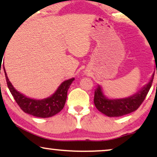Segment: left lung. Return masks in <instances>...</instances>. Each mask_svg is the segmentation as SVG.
I'll return each instance as SVG.
<instances>
[{
  "label": "left lung",
  "instance_id": "obj_1",
  "mask_svg": "<svg viewBox=\"0 0 157 157\" xmlns=\"http://www.w3.org/2000/svg\"><path fill=\"white\" fill-rule=\"evenodd\" d=\"M157 73V71H156ZM154 74L152 79L141 91L130 97L119 100H109L104 96L100 86L94 91V102L100 112L108 117H121L136 111L141 105L150 90Z\"/></svg>",
  "mask_w": 157,
  "mask_h": 157
}]
</instances>
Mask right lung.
Listing matches in <instances>:
<instances>
[{"label":"right lung","mask_w":157,"mask_h":157,"mask_svg":"<svg viewBox=\"0 0 157 157\" xmlns=\"http://www.w3.org/2000/svg\"><path fill=\"white\" fill-rule=\"evenodd\" d=\"M4 73L7 86L21 110L25 113L31 114L32 116L41 118L50 117L54 116L63 109L67 98L68 89H69L70 85L75 80V78H72L64 81L52 96L44 100H37L28 98L16 91L9 80L5 69Z\"/></svg>","instance_id":"obj_1"}]
</instances>
